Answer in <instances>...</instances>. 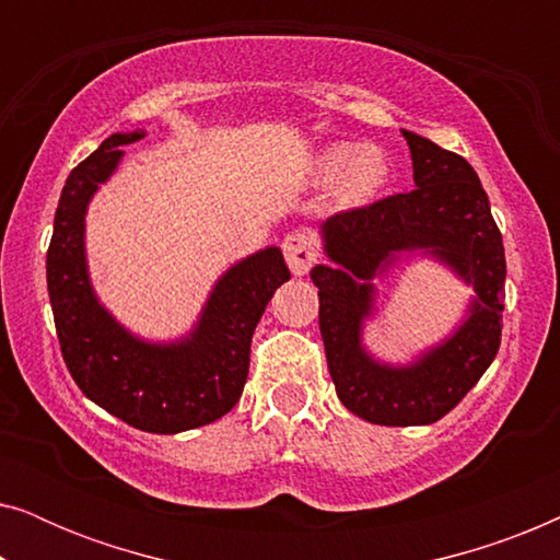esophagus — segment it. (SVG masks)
Instances as JSON below:
<instances>
[{
  "label": "esophagus",
  "mask_w": 560,
  "mask_h": 560,
  "mask_svg": "<svg viewBox=\"0 0 560 560\" xmlns=\"http://www.w3.org/2000/svg\"><path fill=\"white\" fill-rule=\"evenodd\" d=\"M282 252H285L288 267L293 270V275H305L311 270V265L318 259L316 242L303 232L288 234L285 242H282Z\"/></svg>",
  "instance_id": "34e87169"
}]
</instances>
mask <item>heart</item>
<instances>
[{"label":"heart","instance_id":"1","mask_svg":"<svg viewBox=\"0 0 560 560\" xmlns=\"http://www.w3.org/2000/svg\"><path fill=\"white\" fill-rule=\"evenodd\" d=\"M313 175L318 186H331L343 201L357 203L377 194L387 178L385 155L374 148H354L349 144H331L313 163Z\"/></svg>","mask_w":560,"mask_h":560}]
</instances>
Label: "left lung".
Here are the masks:
<instances>
[{
  "mask_svg": "<svg viewBox=\"0 0 560 560\" xmlns=\"http://www.w3.org/2000/svg\"><path fill=\"white\" fill-rule=\"evenodd\" d=\"M402 137L416 188L326 219L318 234L328 262L311 270L336 395L377 425L435 423L477 385L500 349L508 275L502 234L474 167L416 132L402 129ZM418 258L441 264L472 295L443 340L389 363L363 341L381 315L373 280Z\"/></svg>",
  "mask_w": 560,
  "mask_h": 560,
  "instance_id": "obj_1",
  "label": "left lung"
}]
</instances>
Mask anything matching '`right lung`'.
<instances>
[{
    "label": "right lung",
    "mask_w": 560,
    "mask_h": 560,
    "mask_svg": "<svg viewBox=\"0 0 560 560\" xmlns=\"http://www.w3.org/2000/svg\"><path fill=\"white\" fill-rule=\"evenodd\" d=\"M144 129L106 137L73 167L60 194L48 249V293L66 366L98 408L148 433H183L226 416L242 397L257 320L290 270L280 247H265L226 267L194 326L175 339L129 331L98 301L89 272L86 213L117 173L125 144Z\"/></svg>",
    "instance_id": "obj_1"
}]
</instances>
